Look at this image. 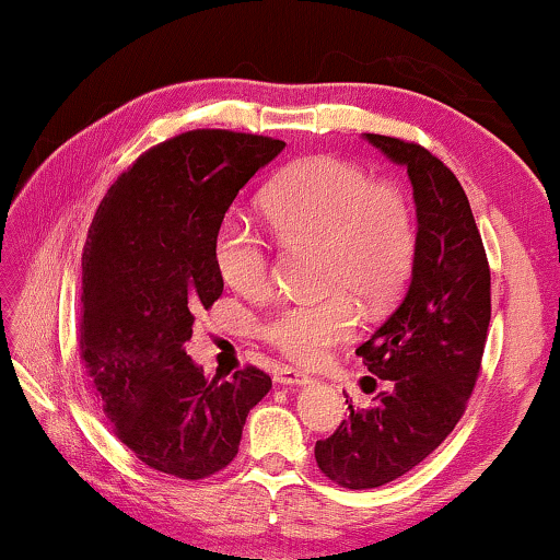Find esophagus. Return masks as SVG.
<instances>
[{
	"mask_svg": "<svg viewBox=\"0 0 560 560\" xmlns=\"http://www.w3.org/2000/svg\"><path fill=\"white\" fill-rule=\"evenodd\" d=\"M275 382H280V385H305V382H311V377L301 370H293V366H280L275 372Z\"/></svg>",
	"mask_w": 560,
	"mask_h": 560,
	"instance_id": "34e87169",
	"label": "esophagus"
}]
</instances>
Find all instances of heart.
Wrapping results in <instances>:
<instances>
[{
	"mask_svg": "<svg viewBox=\"0 0 560 560\" xmlns=\"http://www.w3.org/2000/svg\"><path fill=\"white\" fill-rule=\"evenodd\" d=\"M267 224L285 242L320 244L324 298L293 301L262 324V336L298 364H318L328 349L357 331L359 311L382 308L408 282L418 252L410 198L395 183L372 180L362 165L336 155H311L288 165L262 194ZM213 267L242 295L272 285L270 249L240 217L219 221Z\"/></svg>",
	"mask_w": 560,
	"mask_h": 560,
	"instance_id": "1",
	"label": "heart"
}]
</instances>
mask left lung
Returning a JSON list of instances; mask_svg holds the SVG:
<instances>
[{
    "label": "left lung",
    "instance_id": "8db88e82",
    "mask_svg": "<svg viewBox=\"0 0 560 560\" xmlns=\"http://www.w3.org/2000/svg\"><path fill=\"white\" fill-rule=\"evenodd\" d=\"M366 140L408 167L418 252L402 303L357 349L385 389L370 408L349 405V418L316 443L318 469L347 489L395 481L446 441L477 385L492 318L487 252L462 183L423 144ZM374 377L362 380L364 393L377 389Z\"/></svg>",
    "mask_w": 560,
    "mask_h": 560
}]
</instances>
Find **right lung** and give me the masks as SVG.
<instances>
[{
  "label": "right lung",
  "mask_w": 560,
  "mask_h": 560,
  "mask_svg": "<svg viewBox=\"0 0 560 560\" xmlns=\"http://www.w3.org/2000/svg\"><path fill=\"white\" fill-rule=\"evenodd\" d=\"M285 142L194 129L135 160L98 203L83 249L79 349L114 435L150 469L206 479L240 451L272 380L247 364L206 380L183 343L224 290L211 242L229 206Z\"/></svg>",
  "instance_id": "right-lung-1"
}]
</instances>
